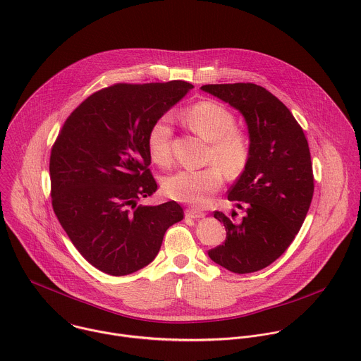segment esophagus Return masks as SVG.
<instances>
[{"label":"esophagus","instance_id":"1","mask_svg":"<svg viewBox=\"0 0 361 361\" xmlns=\"http://www.w3.org/2000/svg\"><path fill=\"white\" fill-rule=\"evenodd\" d=\"M185 216H187V218H191V219H198V218H204L205 214L201 212V211H198V209L188 208V209L185 211Z\"/></svg>","mask_w":361,"mask_h":361}]
</instances>
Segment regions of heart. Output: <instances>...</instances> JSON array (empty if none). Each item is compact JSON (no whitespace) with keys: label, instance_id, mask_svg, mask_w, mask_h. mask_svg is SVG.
I'll use <instances>...</instances> for the list:
<instances>
[{"label":"heart","instance_id":"heart-1","mask_svg":"<svg viewBox=\"0 0 361 361\" xmlns=\"http://www.w3.org/2000/svg\"><path fill=\"white\" fill-rule=\"evenodd\" d=\"M184 123L200 137L209 142L208 163L201 170H181L169 176L163 188L176 200L195 207H204L224 184V172L238 177L246 169L250 159V140L247 135L236 128L235 115L222 104L204 99L192 104L183 112ZM171 125L167 116L156 119L146 137L150 159L159 166H169Z\"/></svg>","mask_w":361,"mask_h":361}]
</instances>
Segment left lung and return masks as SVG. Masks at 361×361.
<instances>
[{
	"mask_svg": "<svg viewBox=\"0 0 361 361\" xmlns=\"http://www.w3.org/2000/svg\"><path fill=\"white\" fill-rule=\"evenodd\" d=\"M201 90L240 111L250 137L249 163L228 192L243 215L232 221L214 212L226 239L208 256L232 273H255L288 249L305 221L314 195L308 140L290 109L257 84H207Z\"/></svg>",
	"mask_w": 361,
	"mask_h": 361,
	"instance_id": "8db88e82",
	"label": "left lung"
}]
</instances>
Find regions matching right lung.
<instances>
[{"label": "right lung", "mask_w": 361, "mask_h": 361, "mask_svg": "<svg viewBox=\"0 0 361 361\" xmlns=\"http://www.w3.org/2000/svg\"><path fill=\"white\" fill-rule=\"evenodd\" d=\"M191 88L181 80L102 88L70 114L51 147L53 211L80 255L109 276L152 263L166 231L184 218L176 201L137 202L157 190L147 132Z\"/></svg>", "instance_id": "add662e5"}]
</instances>
